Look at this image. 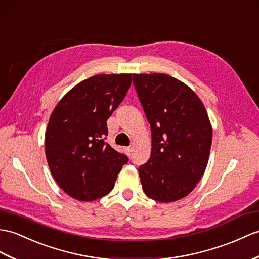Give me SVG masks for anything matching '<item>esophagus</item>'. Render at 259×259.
<instances>
[{
  "instance_id": "obj_1",
  "label": "esophagus",
  "mask_w": 259,
  "mask_h": 259,
  "mask_svg": "<svg viewBox=\"0 0 259 259\" xmlns=\"http://www.w3.org/2000/svg\"><path fill=\"white\" fill-rule=\"evenodd\" d=\"M125 151H127V153L130 155V153L132 152V148H125Z\"/></svg>"
}]
</instances>
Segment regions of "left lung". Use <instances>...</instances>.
I'll return each mask as SVG.
<instances>
[{
  "instance_id": "1",
  "label": "left lung",
  "mask_w": 259,
  "mask_h": 259,
  "mask_svg": "<svg viewBox=\"0 0 259 259\" xmlns=\"http://www.w3.org/2000/svg\"><path fill=\"white\" fill-rule=\"evenodd\" d=\"M151 127V157L139 167L142 189L161 203L176 202L194 190L205 172L213 130L198 96L166 74L132 77Z\"/></svg>"
}]
</instances>
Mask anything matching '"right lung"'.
<instances>
[{"label": "right lung", "mask_w": 259, "mask_h": 259, "mask_svg": "<svg viewBox=\"0 0 259 259\" xmlns=\"http://www.w3.org/2000/svg\"><path fill=\"white\" fill-rule=\"evenodd\" d=\"M131 85V74H100L77 83L48 120L45 153L66 194L90 202L107 195L128 158L105 142L107 120Z\"/></svg>", "instance_id": "1"}]
</instances>
